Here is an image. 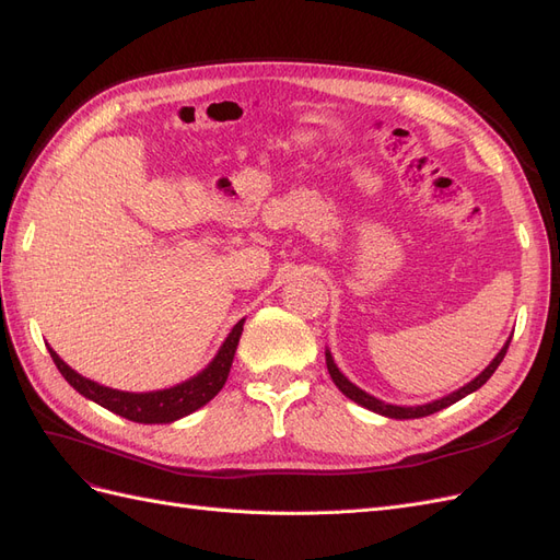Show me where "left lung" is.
Masks as SVG:
<instances>
[{
	"label": "left lung",
	"instance_id": "left-lung-1",
	"mask_svg": "<svg viewBox=\"0 0 560 560\" xmlns=\"http://www.w3.org/2000/svg\"><path fill=\"white\" fill-rule=\"evenodd\" d=\"M510 341H512V338H510ZM510 341H506V343L502 346V350L495 354L493 362H490L477 378H471L467 385L457 387L455 393H451V395H446V397H439V399H434V401L418 404V406H397V404H387V401H383V399H376L374 395L364 393L362 387H358L354 383H350V381L341 374V369L336 366V362H334V358H331V352H329V350L325 352V358H327V369H329V376H331V381L336 383V387L341 389V393H343L348 399L358 401L360 406H364V409L374 411V413H378V416L395 418V420H409V418H422V416H430V413L442 411V409H446V406H451V404H455V401H460L463 397H467V395H471V393H477V389H479V387H481L490 376L495 374V369H498V366H500V362L504 360L506 348H510Z\"/></svg>",
	"mask_w": 560,
	"mask_h": 560
}]
</instances>
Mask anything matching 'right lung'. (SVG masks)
I'll use <instances>...</instances> for the list:
<instances>
[{
  "label": "right lung",
  "mask_w": 560,
  "mask_h": 560,
  "mask_svg": "<svg viewBox=\"0 0 560 560\" xmlns=\"http://www.w3.org/2000/svg\"><path fill=\"white\" fill-rule=\"evenodd\" d=\"M245 317L235 322V327L229 331L226 341L217 350L212 362L196 374L194 378L177 383L165 389H154V393H124V389H114L107 385H100L86 376L77 374V371L65 364L54 348H48L50 358H54L62 378L70 383L79 395L86 399L105 406L107 411L128 418L132 422H144V425H156V422H175L184 416L198 411L206 406L219 389L224 387L229 371L233 364L235 348H238L241 334H243Z\"/></svg>",
  "instance_id": "obj_1"
}]
</instances>
